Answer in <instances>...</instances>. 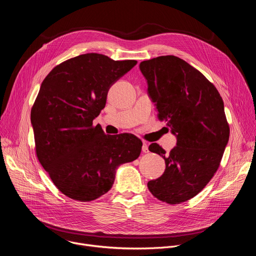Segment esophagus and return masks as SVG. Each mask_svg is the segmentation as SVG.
I'll return each mask as SVG.
<instances>
[{"mask_svg": "<svg viewBox=\"0 0 256 256\" xmlns=\"http://www.w3.org/2000/svg\"><path fill=\"white\" fill-rule=\"evenodd\" d=\"M142 153H148V152H149L147 142H142Z\"/></svg>", "mask_w": 256, "mask_h": 256, "instance_id": "34e87169", "label": "esophagus"}]
</instances>
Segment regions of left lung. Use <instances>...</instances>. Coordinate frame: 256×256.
<instances>
[{
	"instance_id": "8db88e82",
	"label": "left lung",
	"mask_w": 256,
	"mask_h": 256,
	"mask_svg": "<svg viewBox=\"0 0 256 256\" xmlns=\"http://www.w3.org/2000/svg\"><path fill=\"white\" fill-rule=\"evenodd\" d=\"M140 70L159 120H168L177 140L168 155L158 144L149 146L164 158L166 168L148 182V188L167 204L186 202L204 190L220 166L230 134L223 99L200 70L177 56L144 60Z\"/></svg>"
}]
</instances>
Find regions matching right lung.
<instances>
[{
	"mask_svg": "<svg viewBox=\"0 0 256 256\" xmlns=\"http://www.w3.org/2000/svg\"><path fill=\"white\" fill-rule=\"evenodd\" d=\"M136 64L85 54L54 68L42 83L31 109L36 154L64 196L98 198L112 188L118 166L140 156L142 144L134 134L93 126L108 90Z\"/></svg>",
	"mask_w": 256,
	"mask_h": 256,
	"instance_id": "obj_1",
	"label": "right lung"
}]
</instances>
